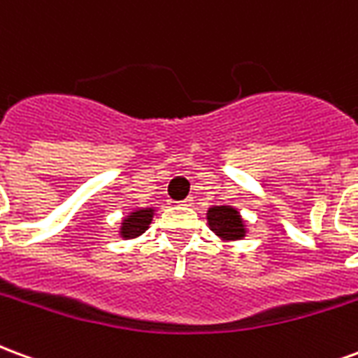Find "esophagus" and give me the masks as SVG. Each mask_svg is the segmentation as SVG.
Wrapping results in <instances>:
<instances>
[{
	"mask_svg": "<svg viewBox=\"0 0 358 358\" xmlns=\"http://www.w3.org/2000/svg\"><path fill=\"white\" fill-rule=\"evenodd\" d=\"M180 205H184V207H192V205H194V197H186V199L180 203Z\"/></svg>",
	"mask_w": 358,
	"mask_h": 358,
	"instance_id": "esophagus-1",
	"label": "esophagus"
}]
</instances>
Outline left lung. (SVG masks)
I'll return each instance as SVG.
<instances>
[{"label":"left lung","instance_id":"1","mask_svg":"<svg viewBox=\"0 0 358 358\" xmlns=\"http://www.w3.org/2000/svg\"><path fill=\"white\" fill-rule=\"evenodd\" d=\"M207 224L210 232L222 241H238L248 236V224L240 210L232 205H215L207 210Z\"/></svg>","mask_w":358,"mask_h":358}]
</instances>
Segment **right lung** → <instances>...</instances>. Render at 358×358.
I'll use <instances>...</instances> for the list:
<instances>
[{"label":"right lung","mask_w":358,"mask_h":358,"mask_svg":"<svg viewBox=\"0 0 358 358\" xmlns=\"http://www.w3.org/2000/svg\"><path fill=\"white\" fill-rule=\"evenodd\" d=\"M155 217V207H145V209H136L128 213L118 226V236L122 240H136L145 232Z\"/></svg>","instance_id":"right-lung-1"}]
</instances>
